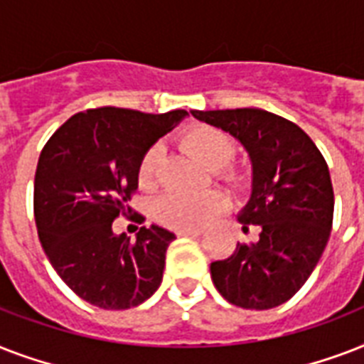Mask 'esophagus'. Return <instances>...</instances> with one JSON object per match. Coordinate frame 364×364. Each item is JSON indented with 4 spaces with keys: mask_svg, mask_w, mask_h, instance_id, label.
<instances>
[{
    "mask_svg": "<svg viewBox=\"0 0 364 364\" xmlns=\"http://www.w3.org/2000/svg\"><path fill=\"white\" fill-rule=\"evenodd\" d=\"M200 230H177V236H193V238H196V236H200Z\"/></svg>",
    "mask_w": 364,
    "mask_h": 364,
    "instance_id": "esophagus-1",
    "label": "esophagus"
}]
</instances>
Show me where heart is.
Segmentation results:
<instances>
[{"instance_id": "heart-1", "label": "heart", "mask_w": 364, "mask_h": 364, "mask_svg": "<svg viewBox=\"0 0 364 364\" xmlns=\"http://www.w3.org/2000/svg\"><path fill=\"white\" fill-rule=\"evenodd\" d=\"M181 145L196 159L202 160L208 168L215 170L217 176L225 181L236 183L240 179L238 171L228 166L236 153V141L221 128L208 124L193 126L181 136ZM160 160H162V149L159 145H153L143 154L137 170V179L141 187L149 188L156 183ZM225 205L227 200L217 191L200 194L166 193L154 204V217L166 227L194 230L208 225L217 213L225 210Z\"/></svg>"}]
</instances>
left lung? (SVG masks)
<instances>
[{"mask_svg": "<svg viewBox=\"0 0 364 364\" xmlns=\"http://www.w3.org/2000/svg\"><path fill=\"white\" fill-rule=\"evenodd\" d=\"M191 113L236 137L253 170L238 221L243 230L259 225V240L238 243L228 259L211 262L213 285L245 310L276 308L304 285L331 236L334 193L327 162L302 128L264 109Z\"/></svg>", "mask_w": 364, "mask_h": 364, "instance_id": "obj_1", "label": "left lung"}]
</instances>
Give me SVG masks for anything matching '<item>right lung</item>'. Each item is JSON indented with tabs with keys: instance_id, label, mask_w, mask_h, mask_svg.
I'll return each instance as SVG.
<instances>
[{
	"instance_id": "add662e5",
	"label": "right lung",
	"mask_w": 364,
	"mask_h": 364,
	"mask_svg": "<svg viewBox=\"0 0 364 364\" xmlns=\"http://www.w3.org/2000/svg\"><path fill=\"white\" fill-rule=\"evenodd\" d=\"M187 115L88 109L60 126L39 154L37 234L56 274L92 306L128 310L162 283L166 249L176 234L151 225L132 242L113 232V221L130 210L143 154Z\"/></svg>"
}]
</instances>
